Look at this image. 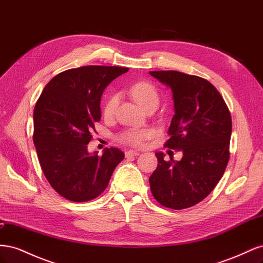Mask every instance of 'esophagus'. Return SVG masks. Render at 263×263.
Here are the masks:
<instances>
[{"instance_id":"obj_1","label":"esophagus","mask_w":263,"mask_h":263,"mask_svg":"<svg viewBox=\"0 0 263 263\" xmlns=\"http://www.w3.org/2000/svg\"><path fill=\"white\" fill-rule=\"evenodd\" d=\"M140 153L139 151H136V150H128V151H126L125 153V155H126V157H133V156H138Z\"/></svg>"}]
</instances>
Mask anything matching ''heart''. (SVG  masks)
<instances>
[{
  "label": "heart",
  "instance_id": "heart-1",
  "mask_svg": "<svg viewBox=\"0 0 263 263\" xmlns=\"http://www.w3.org/2000/svg\"><path fill=\"white\" fill-rule=\"evenodd\" d=\"M130 94L134 100L138 103L142 108L150 104H157L159 102V95L154 85L148 82H138L130 87ZM118 104V95L112 94L107 99L103 112L105 116H112ZM151 135V130L147 128H129L124 130L118 136V139L133 146H140L142 142L148 139Z\"/></svg>",
  "mask_w": 263,
  "mask_h": 263
}]
</instances>
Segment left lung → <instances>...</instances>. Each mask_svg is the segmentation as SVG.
Here are the masks:
<instances>
[{"label": "left lung", "mask_w": 263, "mask_h": 263, "mask_svg": "<svg viewBox=\"0 0 263 263\" xmlns=\"http://www.w3.org/2000/svg\"><path fill=\"white\" fill-rule=\"evenodd\" d=\"M149 73L172 91L174 115L164 147L183 153L180 161H165L163 153L156 154L150 190L165 208L187 209L203 201L225 172L232 117L220 93L205 79L178 71Z\"/></svg>", "instance_id": "8db88e82"}]
</instances>
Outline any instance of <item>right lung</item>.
<instances>
[{
	"label": "right lung",
	"mask_w": 263,
	"mask_h": 263,
	"mask_svg": "<svg viewBox=\"0 0 263 263\" xmlns=\"http://www.w3.org/2000/svg\"><path fill=\"white\" fill-rule=\"evenodd\" d=\"M128 68L85 66L52 78L34 109V145L46 179L55 192L72 202L98 197L108 185L125 155L105 148L89 153L87 144L101 119V98Z\"/></svg>",
	"instance_id": "add662e5"
}]
</instances>
